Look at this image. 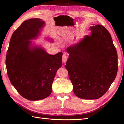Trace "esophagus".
I'll use <instances>...</instances> for the list:
<instances>
[{"label": "esophagus", "mask_w": 124, "mask_h": 124, "mask_svg": "<svg viewBox=\"0 0 124 124\" xmlns=\"http://www.w3.org/2000/svg\"><path fill=\"white\" fill-rule=\"evenodd\" d=\"M62 62L63 63H65L66 61L68 60V56L67 55L65 54H63V55H62Z\"/></svg>", "instance_id": "1"}]
</instances>
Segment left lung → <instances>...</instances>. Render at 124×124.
<instances>
[{"label": "left lung", "mask_w": 124, "mask_h": 124, "mask_svg": "<svg viewBox=\"0 0 124 124\" xmlns=\"http://www.w3.org/2000/svg\"><path fill=\"white\" fill-rule=\"evenodd\" d=\"M90 35L67 48L65 68L77 97L97 99L105 94L118 71V55L110 33L103 26L90 27Z\"/></svg>", "instance_id": "8db88e82"}]
</instances>
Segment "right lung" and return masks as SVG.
Segmentation results:
<instances>
[{"instance_id": "1", "label": "right lung", "mask_w": 124, "mask_h": 124, "mask_svg": "<svg viewBox=\"0 0 124 124\" xmlns=\"http://www.w3.org/2000/svg\"><path fill=\"white\" fill-rule=\"evenodd\" d=\"M45 25L42 19L23 21L12 34L6 57L7 72L11 84L25 98L39 101L52 93L53 82L62 66V53L50 55L31 46Z\"/></svg>"}]
</instances>
